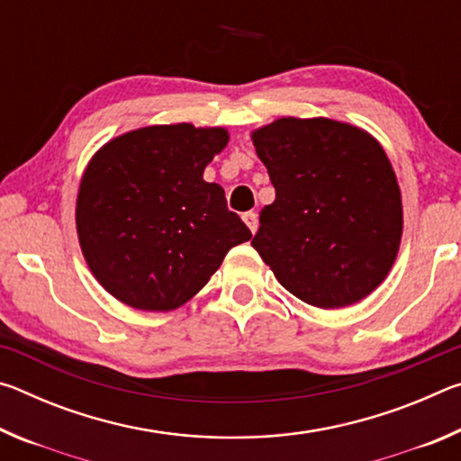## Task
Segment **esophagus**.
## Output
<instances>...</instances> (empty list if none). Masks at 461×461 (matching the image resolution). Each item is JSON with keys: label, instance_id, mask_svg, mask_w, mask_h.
Masks as SVG:
<instances>
[{"label": "esophagus", "instance_id": "esophagus-1", "mask_svg": "<svg viewBox=\"0 0 461 461\" xmlns=\"http://www.w3.org/2000/svg\"><path fill=\"white\" fill-rule=\"evenodd\" d=\"M244 221H246V225L249 228V231L256 233V230H258V213H256V212L244 213Z\"/></svg>", "mask_w": 461, "mask_h": 461}]
</instances>
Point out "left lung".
Instances as JSON below:
<instances>
[{
    "instance_id": "left-lung-1",
    "label": "left lung",
    "mask_w": 461,
    "mask_h": 461,
    "mask_svg": "<svg viewBox=\"0 0 461 461\" xmlns=\"http://www.w3.org/2000/svg\"><path fill=\"white\" fill-rule=\"evenodd\" d=\"M252 142L276 191L252 246L278 283L319 309L376 291L402 238L399 181L378 140L330 118H278Z\"/></svg>"
}]
</instances>
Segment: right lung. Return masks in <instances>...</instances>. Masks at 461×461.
<instances>
[{"mask_svg":"<svg viewBox=\"0 0 461 461\" xmlns=\"http://www.w3.org/2000/svg\"><path fill=\"white\" fill-rule=\"evenodd\" d=\"M228 142L225 128L170 123L126 131L93 154L77 194V236L93 276L123 305L178 309L252 238L221 186L203 181Z\"/></svg>","mask_w":461,"mask_h":461,"instance_id":"add662e5","label":"right lung"}]
</instances>
